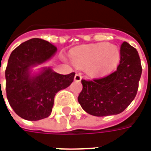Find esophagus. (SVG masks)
I'll return each mask as SVG.
<instances>
[{
	"label": "esophagus",
	"mask_w": 151,
	"mask_h": 151,
	"mask_svg": "<svg viewBox=\"0 0 151 151\" xmlns=\"http://www.w3.org/2000/svg\"><path fill=\"white\" fill-rule=\"evenodd\" d=\"M74 80L76 82H80L82 80V76H81V73H77L74 76Z\"/></svg>",
	"instance_id": "esophagus-1"
}]
</instances>
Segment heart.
Returning a JSON list of instances; mask_svg holds the SVG:
<instances>
[{"label":"heart","mask_w":151,"mask_h":151,"mask_svg":"<svg viewBox=\"0 0 151 151\" xmlns=\"http://www.w3.org/2000/svg\"><path fill=\"white\" fill-rule=\"evenodd\" d=\"M71 59L78 67L87 66L90 75L101 76L111 71L117 65L120 60V51L114 45L97 43L73 50Z\"/></svg>","instance_id":"1"}]
</instances>
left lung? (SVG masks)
I'll return each mask as SVG.
<instances>
[{"label":"left lung","instance_id":"1","mask_svg":"<svg viewBox=\"0 0 151 151\" xmlns=\"http://www.w3.org/2000/svg\"><path fill=\"white\" fill-rule=\"evenodd\" d=\"M120 53V65L115 72L102 78L82 80V91L78 100L82 109L92 116L120 113L136 96L142 71L138 52L124 42Z\"/></svg>","mask_w":151,"mask_h":151}]
</instances>
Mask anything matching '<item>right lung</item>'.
Masks as SVG:
<instances>
[{"label": "right lung", "mask_w": 151, "mask_h": 151, "mask_svg": "<svg viewBox=\"0 0 151 151\" xmlns=\"http://www.w3.org/2000/svg\"><path fill=\"white\" fill-rule=\"evenodd\" d=\"M56 50L46 40L34 38L21 43L9 56L5 69L6 96L15 113L25 120L49 116L56 93L73 81L75 73L63 75L47 67L31 74L32 67L51 59Z\"/></svg>", "instance_id": "right-lung-1"}]
</instances>
